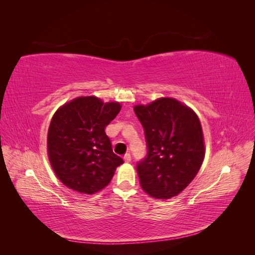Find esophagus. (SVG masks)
<instances>
[{
  "label": "esophagus",
  "instance_id": "34e87169",
  "mask_svg": "<svg viewBox=\"0 0 255 255\" xmlns=\"http://www.w3.org/2000/svg\"><path fill=\"white\" fill-rule=\"evenodd\" d=\"M124 160L125 162H130L131 161V154L130 153H126L124 155Z\"/></svg>",
  "mask_w": 255,
  "mask_h": 255
}]
</instances>
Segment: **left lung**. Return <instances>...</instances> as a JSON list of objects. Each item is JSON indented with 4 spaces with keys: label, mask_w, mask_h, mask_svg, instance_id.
<instances>
[{
    "label": "left lung",
    "mask_w": 255,
    "mask_h": 255,
    "mask_svg": "<svg viewBox=\"0 0 255 255\" xmlns=\"http://www.w3.org/2000/svg\"><path fill=\"white\" fill-rule=\"evenodd\" d=\"M133 110L147 142V155L137 163L140 185L155 198L176 196L194 180L203 163L199 119L191 108L169 97Z\"/></svg>",
    "instance_id": "left-lung-1"
}]
</instances>
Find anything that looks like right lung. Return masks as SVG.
<instances>
[{"label": "right lung", "instance_id": "1", "mask_svg": "<svg viewBox=\"0 0 255 255\" xmlns=\"http://www.w3.org/2000/svg\"><path fill=\"white\" fill-rule=\"evenodd\" d=\"M121 111L119 103L94 96L78 97L61 106L48 130V155L64 185L94 194L108 185L123 159L113 152L105 127Z\"/></svg>", "mask_w": 255, "mask_h": 255}]
</instances>
